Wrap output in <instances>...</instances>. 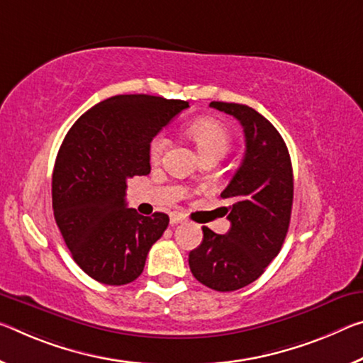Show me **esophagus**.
Segmentation results:
<instances>
[{
	"label": "esophagus",
	"instance_id": "1",
	"mask_svg": "<svg viewBox=\"0 0 363 363\" xmlns=\"http://www.w3.org/2000/svg\"><path fill=\"white\" fill-rule=\"evenodd\" d=\"M169 221H171L172 226H174V224L184 223V216L181 215V213H171V215H169Z\"/></svg>",
	"mask_w": 363,
	"mask_h": 363
}]
</instances>
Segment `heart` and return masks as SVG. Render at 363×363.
<instances>
[{"label":"heart","instance_id":"1","mask_svg":"<svg viewBox=\"0 0 363 363\" xmlns=\"http://www.w3.org/2000/svg\"><path fill=\"white\" fill-rule=\"evenodd\" d=\"M187 135L195 142L202 158L206 157H224L231 145V132L221 121L213 118H197L191 121L186 128ZM169 147V137L166 132H158L150 140V158L158 161L166 148Z\"/></svg>","mask_w":363,"mask_h":363}]
</instances>
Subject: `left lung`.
<instances>
[{
	"label": "left lung",
	"instance_id": "1",
	"mask_svg": "<svg viewBox=\"0 0 363 363\" xmlns=\"http://www.w3.org/2000/svg\"><path fill=\"white\" fill-rule=\"evenodd\" d=\"M211 108L242 124L245 155L221 192L231 229L216 234L203 226V240L189 254L195 279L210 289L229 292L254 283L279 254L291 223L294 176L283 137L254 108L211 101Z\"/></svg>",
	"mask_w": 363,
	"mask_h": 363
}]
</instances>
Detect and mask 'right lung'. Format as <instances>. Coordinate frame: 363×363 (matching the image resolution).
I'll return each instance as SVG.
<instances>
[{
	"instance_id": "add662e5",
	"label": "right lung",
	"mask_w": 363,
	"mask_h": 363,
	"mask_svg": "<svg viewBox=\"0 0 363 363\" xmlns=\"http://www.w3.org/2000/svg\"><path fill=\"white\" fill-rule=\"evenodd\" d=\"M189 108L152 95H116L80 116L57 152L53 211L74 262L103 284L139 278L166 213L142 216L125 206L128 181L150 172V140Z\"/></svg>"
}]
</instances>
